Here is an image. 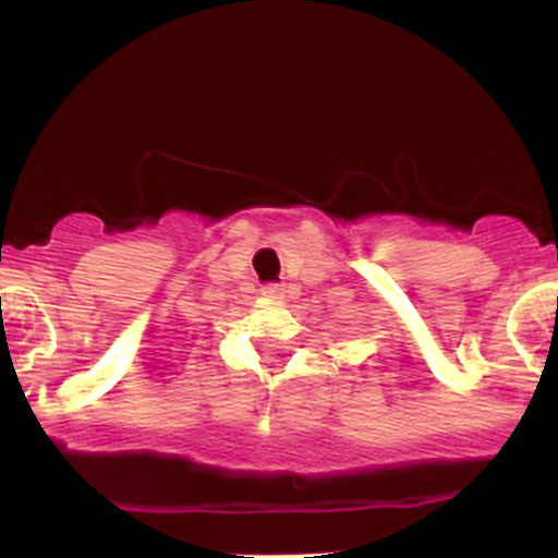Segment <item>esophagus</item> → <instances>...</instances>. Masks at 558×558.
<instances>
[{
    "label": "esophagus",
    "mask_w": 558,
    "mask_h": 558,
    "mask_svg": "<svg viewBox=\"0 0 558 558\" xmlns=\"http://www.w3.org/2000/svg\"><path fill=\"white\" fill-rule=\"evenodd\" d=\"M262 296L265 299H269V302H283L286 299V286H265V289H262Z\"/></svg>",
    "instance_id": "1"
}]
</instances>
